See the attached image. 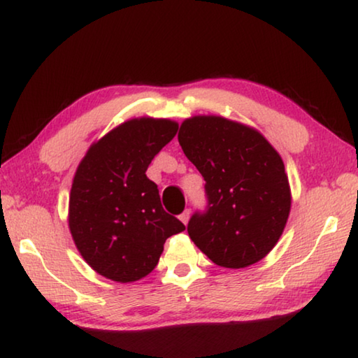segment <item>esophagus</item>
Masks as SVG:
<instances>
[{
    "mask_svg": "<svg viewBox=\"0 0 358 358\" xmlns=\"http://www.w3.org/2000/svg\"><path fill=\"white\" fill-rule=\"evenodd\" d=\"M179 217H180V221L184 222V224H187V222H189V217H190V210H185L184 213L180 215Z\"/></svg>",
    "mask_w": 358,
    "mask_h": 358,
    "instance_id": "1",
    "label": "esophagus"
}]
</instances>
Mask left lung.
Instances as JSON below:
<instances>
[{"label": "left lung", "mask_w": 358, "mask_h": 358, "mask_svg": "<svg viewBox=\"0 0 358 358\" xmlns=\"http://www.w3.org/2000/svg\"><path fill=\"white\" fill-rule=\"evenodd\" d=\"M179 143L205 179V211L192 215L187 232L196 247L224 268L265 258L291 211V187L279 153L255 129L221 116L180 124Z\"/></svg>", "instance_id": "8db88e82"}]
</instances>
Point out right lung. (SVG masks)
<instances>
[{
  "label": "right lung",
  "instance_id": "obj_1",
  "mask_svg": "<svg viewBox=\"0 0 358 358\" xmlns=\"http://www.w3.org/2000/svg\"><path fill=\"white\" fill-rule=\"evenodd\" d=\"M178 122L138 117L95 142L76 171L69 229L77 250L98 274L117 282L152 273L168 237L185 226L163 210L158 185L145 174Z\"/></svg>",
  "mask_w": 358,
  "mask_h": 358
}]
</instances>
